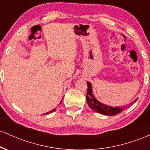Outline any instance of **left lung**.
<instances>
[{"label": "left lung", "mask_w": 150, "mask_h": 150, "mask_svg": "<svg viewBox=\"0 0 150 150\" xmlns=\"http://www.w3.org/2000/svg\"><path fill=\"white\" fill-rule=\"evenodd\" d=\"M87 86H88V88H87L86 99H87V104H88L89 107H90L91 109H92L93 111H96V112H98L103 115H107V116H116V115L118 114L120 112H121L122 110L124 109L123 107V108L122 107L113 108L112 106H106V105L101 104V103L99 102V101H98L97 99L94 98V95L92 94V85H91L89 82H87ZM137 99H135V100L134 101V102H135ZM131 104H132V103H131Z\"/></svg>", "instance_id": "obj_1"}]
</instances>
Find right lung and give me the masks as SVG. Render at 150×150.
Segmentation results:
<instances>
[{"label":"right lung","instance_id":"right-lung-1","mask_svg":"<svg viewBox=\"0 0 150 150\" xmlns=\"http://www.w3.org/2000/svg\"><path fill=\"white\" fill-rule=\"evenodd\" d=\"M56 111V109H53V110H51V111H49V112H47V113H46L45 114L46 115V114H49V113H52V112H53V111Z\"/></svg>","mask_w":150,"mask_h":150}]
</instances>
